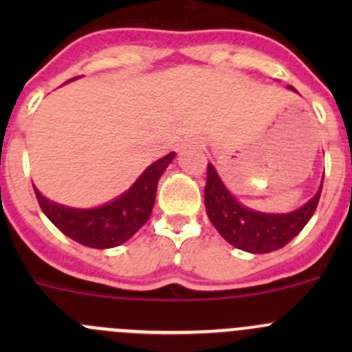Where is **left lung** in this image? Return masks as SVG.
Masks as SVG:
<instances>
[{
	"instance_id": "8db88e82",
	"label": "left lung",
	"mask_w": 352,
	"mask_h": 352,
	"mask_svg": "<svg viewBox=\"0 0 352 352\" xmlns=\"http://www.w3.org/2000/svg\"><path fill=\"white\" fill-rule=\"evenodd\" d=\"M320 194L322 186L307 204L287 214L252 211L228 192L214 166L208 163L204 187L206 212L226 242L250 254H267L289 243L310 221L320 201Z\"/></svg>"
}]
</instances>
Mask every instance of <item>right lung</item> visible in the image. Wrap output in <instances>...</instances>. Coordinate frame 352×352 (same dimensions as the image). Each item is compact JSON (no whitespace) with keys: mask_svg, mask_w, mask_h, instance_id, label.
<instances>
[{"mask_svg":"<svg viewBox=\"0 0 352 352\" xmlns=\"http://www.w3.org/2000/svg\"><path fill=\"white\" fill-rule=\"evenodd\" d=\"M74 80V78H71ZM168 153L156 160L140 175L127 192L109 204L94 209H76L56 204L35 190L38 206L56 228L74 242L91 248H112L127 242L150 218L155 206L156 186L173 160Z\"/></svg>","mask_w":352,"mask_h":352,"instance_id":"obj_1","label":"right lung"}]
</instances>
